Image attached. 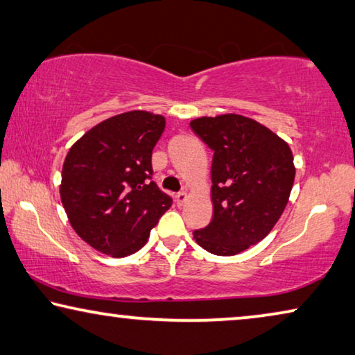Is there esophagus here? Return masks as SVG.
Wrapping results in <instances>:
<instances>
[{
  "label": "esophagus",
  "instance_id": "34e87169",
  "mask_svg": "<svg viewBox=\"0 0 355 355\" xmlns=\"http://www.w3.org/2000/svg\"><path fill=\"white\" fill-rule=\"evenodd\" d=\"M187 197H189V195H187L186 190H182V192H179V193L176 195V202H178V205H184V203H186V202H187Z\"/></svg>",
  "mask_w": 355,
  "mask_h": 355
}]
</instances>
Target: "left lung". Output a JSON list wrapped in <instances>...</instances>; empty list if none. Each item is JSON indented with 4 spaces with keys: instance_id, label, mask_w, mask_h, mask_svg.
<instances>
[{
    "instance_id": "left-lung-1",
    "label": "left lung",
    "mask_w": 355,
    "mask_h": 355,
    "mask_svg": "<svg viewBox=\"0 0 355 355\" xmlns=\"http://www.w3.org/2000/svg\"><path fill=\"white\" fill-rule=\"evenodd\" d=\"M190 128L214 152L213 219L193 239L213 254H239L267 237L288 203L296 173L291 148L237 114L195 118Z\"/></svg>"
}]
</instances>
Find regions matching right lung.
I'll list each match as a JSON object with an SVG mask.
<instances>
[{
  "instance_id": "obj_1",
  "label": "right lung",
  "mask_w": 355,
  "mask_h": 355,
  "mask_svg": "<svg viewBox=\"0 0 355 355\" xmlns=\"http://www.w3.org/2000/svg\"><path fill=\"white\" fill-rule=\"evenodd\" d=\"M165 116L131 110L76 141L62 166L60 200L71 227L92 248L125 258L147 243L173 200L152 179V150Z\"/></svg>"
}]
</instances>
